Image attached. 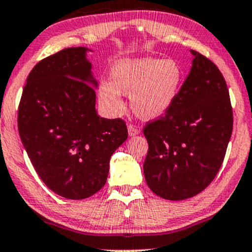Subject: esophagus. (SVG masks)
Listing matches in <instances>:
<instances>
[{
  "label": "esophagus",
  "instance_id": "1",
  "mask_svg": "<svg viewBox=\"0 0 252 252\" xmlns=\"http://www.w3.org/2000/svg\"><path fill=\"white\" fill-rule=\"evenodd\" d=\"M127 129H128V134L129 136H137V134H139V128L136 127L133 125V124H128V126H127Z\"/></svg>",
  "mask_w": 252,
  "mask_h": 252
}]
</instances>
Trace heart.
<instances>
[{
    "mask_svg": "<svg viewBox=\"0 0 252 252\" xmlns=\"http://www.w3.org/2000/svg\"><path fill=\"white\" fill-rule=\"evenodd\" d=\"M112 80L98 84V102L107 114L124 109L121 94H129L131 108L139 118L150 120L166 114L179 94L183 71L174 60L143 58L120 60L110 72Z\"/></svg>",
    "mask_w": 252,
    "mask_h": 252,
    "instance_id": "b5f03b06",
    "label": "heart"
}]
</instances>
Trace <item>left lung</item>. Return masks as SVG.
<instances>
[{"mask_svg": "<svg viewBox=\"0 0 252 252\" xmlns=\"http://www.w3.org/2000/svg\"><path fill=\"white\" fill-rule=\"evenodd\" d=\"M191 54V71L174 103L143 129L149 144L145 181L154 193L169 201L196 196L212 183L233 128L223 75L204 55Z\"/></svg>", "mask_w": 252, "mask_h": 252, "instance_id": "1", "label": "left lung"}]
</instances>
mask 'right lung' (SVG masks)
Here are the masks:
<instances>
[{
	"instance_id": "1",
	"label": "right lung",
	"mask_w": 252,
	"mask_h": 252,
	"mask_svg": "<svg viewBox=\"0 0 252 252\" xmlns=\"http://www.w3.org/2000/svg\"><path fill=\"white\" fill-rule=\"evenodd\" d=\"M86 51L67 48L39 61L18 109L19 134L37 174L68 199L88 198L103 188L110 158L128 136L125 121L97 114L91 86L97 82Z\"/></svg>"
}]
</instances>
